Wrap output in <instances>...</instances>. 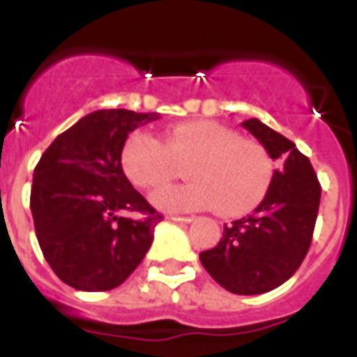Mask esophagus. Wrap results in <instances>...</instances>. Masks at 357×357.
<instances>
[{
	"instance_id": "1",
	"label": "esophagus",
	"mask_w": 357,
	"mask_h": 357,
	"mask_svg": "<svg viewBox=\"0 0 357 357\" xmlns=\"http://www.w3.org/2000/svg\"><path fill=\"white\" fill-rule=\"evenodd\" d=\"M170 220H174V222H181V224H189L195 220V217H178V215H170Z\"/></svg>"
}]
</instances>
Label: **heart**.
Returning a JSON list of instances; mask_svg holds the SVG:
<instances>
[{"instance_id":"1","label":"heart","mask_w":357,"mask_h":357,"mask_svg":"<svg viewBox=\"0 0 357 357\" xmlns=\"http://www.w3.org/2000/svg\"><path fill=\"white\" fill-rule=\"evenodd\" d=\"M176 162H185L183 172L190 181L151 195V204L162 211L215 207L222 215L237 217L259 206L274 176L265 146L211 120L178 123L162 140L135 131L120 151L123 174L139 189H155L170 181L178 174Z\"/></svg>"}]
</instances>
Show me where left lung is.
Returning <instances> with one entry per match:
<instances>
[{"mask_svg": "<svg viewBox=\"0 0 357 357\" xmlns=\"http://www.w3.org/2000/svg\"><path fill=\"white\" fill-rule=\"evenodd\" d=\"M272 159H282L271 189L248 217L224 224L220 243L200 254L211 278L235 294H261L285 283L310 250L321 183L310 159L257 119L243 122Z\"/></svg>", "mask_w": 357, "mask_h": 357, "instance_id": "8db88e82", "label": "left lung"}]
</instances>
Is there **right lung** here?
Returning <instances> with one entry per match:
<instances>
[{
  "mask_svg": "<svg viewBox=\"0 0 357 357\" xmlns=\"http://www.w3.org/2000/svg\"><path fill=\"white\" fill-rule=\"evenodd\" d=\"M155 113L103 109L86 114L42 153L31 213L53 272L77 291H111L144 259L161 215L133 189L120 165L128 135ZM139 212V219L122 218Z\"/></svg>",
  "mask_w": 357,
  "mask_h": 357,
  "instance_id": "add662e5",
  "label": "right lung"
}]
</instances>
